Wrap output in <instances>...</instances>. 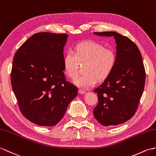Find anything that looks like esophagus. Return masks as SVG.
Returning <instances> with one entry per match:
<instances>
[{"mask_svg":"<svg viewBox=\"0 0 156 156\" xmlns=\"http://www.w3.org/2000/svg\"><path fill=\"white\" fill-rule=\"evenodd\" d=\"M78 93L80 94H84L86 93V91L85 90H81V89H79L78 90Z\"/></svg>","mask_w":156,"mask_h":156,"instance_id":"34e87169","label":"esophagus"}]
</instances>
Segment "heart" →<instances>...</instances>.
Returning a JSON list of instances; mask_svg holds the SVG:
<instances>
[{"label": "heart", "instance_id": "b5f03b06", "mask_svg": "<svg viewBox=\"0 0 156 156\" xmlns=\"http://www.w3.org/2000/svg\"><path fill=\"white\" fill-rule=\"evenodd\" d=\"M116 62V52L113 48H106L95 41H84L76 44L73 51L66 52L63 66L67 76L74 79L78 74L79 63H85V74L76 78L74 83L82 88H88L94 85L98 80L103 81L109 77Z\"/></svg>", "mask_w": 156, "mask_h": 156}]
</instances>
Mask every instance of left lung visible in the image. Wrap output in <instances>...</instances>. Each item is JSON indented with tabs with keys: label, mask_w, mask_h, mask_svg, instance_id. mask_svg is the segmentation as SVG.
Listing matches in <instances>:
<instances>
[{
	"label": "left lung",
	"mask_w": 156,
	"mask_h": 156,
	"mask_svg": "<svg viewBox=\"0 0 156 156\" xmlns=\"http://www.w3.org/2000/svg\"><path fill=\"white\" fill-rule=\"evenodd\" d=\"M101 37H114L117 62L114 70L94 92L98 102L94 117L105 126L123 124L135 114L144 92L146 72L142 54L134 42L115 32H94Z\"/></svg>",
	"instance_id": "obj_1"
}]
</instances>
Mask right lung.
<instances>
[{"instance_id": "right-lung-1", "label": "right lung", "mask_w": 156, "mask_h": 156, "mask_svg": "<svg viewBox=\"0 0 156 156\" xmlns=\"http://www.w3.org/2000/svg\"><path fill=\"white\" fill-rule=\"evenodd\" d=\"M67 38L66 34L36 33L13 58L10 80L20 110L38 126L57 124L77 96V87L66 81L63 72Z\"/></svg>"}]
</instances>
